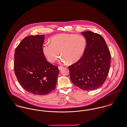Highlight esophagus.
I'll return each instance as SVG.
<instances>
[{"label":"esophagus","instance_id":"34e87169","mask_svg":"<svg viewBox=\"0 0 127 127\" xmlns=\"http://www.w3.org/2000/svg\"><path fill=\"white\" fill-rule=\"evenodd\" d=\"M63 68V67L62 66H58V68H59V70L62 69Z\"/></svg>","mask_w":127,"mask_h":127}]
</instances>
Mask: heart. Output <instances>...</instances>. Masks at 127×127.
I'll list each match as a JSON object with an SVG mask.
<instances>
[{
	"label": "heart",
	"mask_w": 127,
	"mask_h": 127,
	"mask_svg": "<svg viewBox=\"0 0 127 127\" xmlns=\"http://www.w3.org/2000/svg\"><path fill=\"white\" fill-rule=\"evenodd\" d=\"M87 44V39L83 35L61 34L52 37L50 43H44L42 50L47 61L51 63H54L57 60L60 52L61 63L72 64L82 58Z\"/></svg>",
	"instance_id": "obj_1"
}]
</instances>
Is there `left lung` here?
Masks as SVG:
<instances>
[{"mask_svg": "<svg viewBox=\"0 0 127 127\" xmlns=\"http://www.w3.org/2000/svg\"><path fill=\"white\" fill-rule=\"evenodd\" d=\"M82 34L87 39L85 53L76 63L68 67L74 85L84 91H92L105 82L110 64V53L107 43L100 35L91 31Z\"/></svg>", "mask_w": 127, "mask_h": 127, "instance_id": "1", "label": "left lung"}]
</instances>
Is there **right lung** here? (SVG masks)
I'll return each instance as SVG.
<instances>
[{
	"instance_id": "add662e5",
	"label": "right lung",
	"mask_w": 127,
	"mask_h": 127,
	"mask_svg": "<svg viewBox=\"0 0 127 127\" xmlns=\"http://www.w3.org/2000/svg\"><path fill=\"white\" fill-rule=\"evenodd\" d=\"M45 35L26 36L16 48L14 70L18 82L28 92L44 95L55 89L58 67L48 62L42 52Z\"/></svg>"
}]
</instances>
